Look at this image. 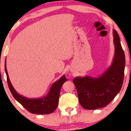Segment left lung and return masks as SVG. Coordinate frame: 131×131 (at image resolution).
Here are the masks:
<instances>
[{
    "label": "left lung",
    "instance_id": "left-lung-1",
    "mask_svg": "<svg viewBox=\"0 0 131 131\" xmlns=\"http://www.w3.org/2000/svg\"><path fill=\"white\" fill-rule=\"evenodd\" d=\"M115 57L112 64L98 78L85 76L73 79L78 99L84 108L95 110L105 107L113 100L122 88L125 55L118 32L113 30Z\"/></svg>",
    "mask_w": 131,
    "mask_h": 131
}]
</instances>
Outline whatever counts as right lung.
<instances>
[{
	"label": "right lung",
	"mask_w": 131,
	"mask_h": 131,
	"mask_svg": "<svg viewBox=\"0 0 131 131\" xmlns=\"http://www.w3.org/2000/svg\"><path fill=\"white\" fill-rule=\"evenodd\" d=\"M5 71L7 74V83L12 94L13 97L28 112L31 113L39 115H47L52 113L56 110L58 106L61 88L64 82L67 81L64 75L52 84L50 91L46 97L39 99H28L18 94L13 88L7 73L6 62L5 63Z\"/></svg>",
	"instance_id": "add662e5"
}]
</instances>
